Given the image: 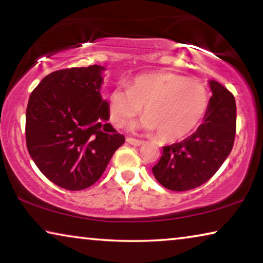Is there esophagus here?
<instances>
[{"mask_svg":"<svg viewBox=\"0 0 263 263\" xmlns=\"http://www.w3.org/2000/svg\"><path fill=\"white\" fill-rule=\"evenodd\" d=\"M126 141H127V144L133 145V146H140L141 144H144V141H142V140L135 139V138H131V137L126 138Z\"/></svg>","mask_w":263,"mask_h":263,"instance_id":"34e87169","label":"esophagus"}]
</instances>
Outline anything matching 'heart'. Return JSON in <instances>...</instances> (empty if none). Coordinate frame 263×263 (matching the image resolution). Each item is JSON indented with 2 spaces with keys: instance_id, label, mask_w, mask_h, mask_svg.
Masks as SVG:
<instances>
[{
  "instance_id": "heart-1",
  "label": "heart",
  "mask_w": 263,
  "mask_h": 263,
  "mask_svg": "<svg viewBox=\"0 0 263 263\" xmlns=\"http://www.w3.org/2000/svg\"><path fill=\"white\" fill-rule=\"evenodd\" d=\"M144 106L146 117L132 128L157 132L162 141L180 140L193 132L209 108V91L202 82L180 74L154 72L137 77L127 88L117 87L109 95V121L122 127Z\"/></svg>"
}]
</instances>
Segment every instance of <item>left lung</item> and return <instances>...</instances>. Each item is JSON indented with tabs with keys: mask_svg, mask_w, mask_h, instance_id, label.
Wrapping results in <instances>:
<instances>
[{
	"mask_svg": "<svg viewBox=\"0 0 263 263\" xmlns=\"http://www.w3.org/2000/svg\"><path fill=\"white\" fill-rule=\"evenodd\" d=\"M209 83L212 96L204 122L185 139L163 146L161 159L152 168L157 181L169 190L186 191L205 183L233 148L237 128L234 96L215 80Z\"/></svg>",
	"mask_w": 263,
	"mask_h": 263,
	"instance_id": "left-lung-1",
	"label": "left lung"
}]
</instances>
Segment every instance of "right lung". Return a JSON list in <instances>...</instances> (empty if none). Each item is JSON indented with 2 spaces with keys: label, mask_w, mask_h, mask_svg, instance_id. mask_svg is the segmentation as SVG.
I'll return each instance as SVG.
<instances>
[{
  "label": "right lung",
  "mask_w": 263,
  "mask_h": 263,
  "mask_svg": "<svg viewBox=\"0 0 263 263\" xmlns=\"http://www.w3.org/2000/svg\"><path fill=\"white\" fill-rule=\"evenodd\" d=\"M103 66L55 70L31 92L25 138L31 158L60 188L77 191L95 183L125 137L108 123L100 89Z\"/></svg>",
  "instance_id": "add662e5"
}]
</instances>
